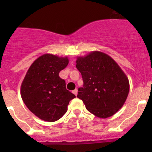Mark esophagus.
<instances>
[{
  "label": "esophagus",
  "mask_w": 152,
  "mask_h": 152,
  "mask_svg": "<svg viewBox=\"0 0 152 152\" xmlns=\"http://www.w3.org/2000/svg\"><path fill=\"white\" fill-rule=\"evenodd\" d=\"M73 93L75 95V96H77V93H78L77 89H75L74 90H73Z\"/></svg>",
  "instance_id": "1"
}]
</instances>
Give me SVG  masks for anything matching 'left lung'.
I'll return each mask as SVG.
<instances>
[{"instance_id":"1","label":"left lung","mask_w":152,"mask_h":152,"mask_svg":"<svg viewBox=\"0 0 152 152\" xmlns=\"http://www.w3.org/2000/svg\"><path fill=\"white\" fill-rule=\"evenodd\" d=\"M76 68L83 79L77 97L86 109L101 118L113 116L125 103L129 82L115 61L103 52L93 51L78 56Z\"/></svg>"}]
</instances>
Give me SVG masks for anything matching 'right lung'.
Listing matches in <instances>:
<instances>
[{"mask_svg": "<svg viewBox=\"0 0 152 152\" xmlns=\"http://www.w3.org/2000/svg\"><path fill=\"white\" fill-rule=\"evenodd\" d=\"M67 56L45 53L28 68L21 84L20 94L28 109L37 117L53 122L62 117L70 100L76 98L66 89L59 72L68 65Z\"/></svg>", "mask_w": 152, "mask_h": 152, "instance_id": "add662e5", "label": "right lung"}]
</instances>
